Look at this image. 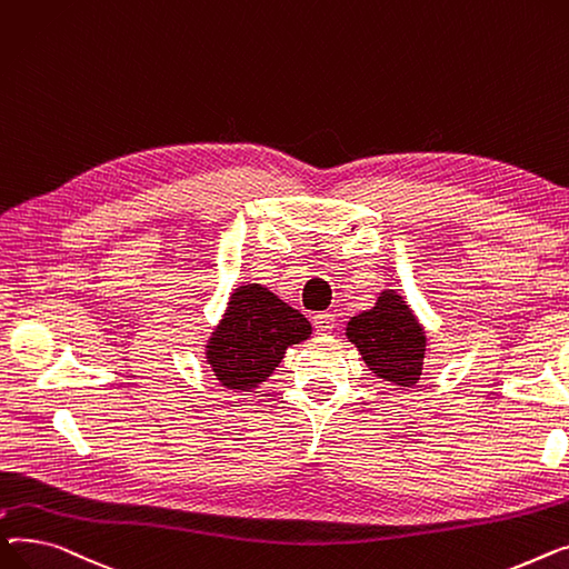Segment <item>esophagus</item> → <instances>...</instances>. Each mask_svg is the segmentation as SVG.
Segmentation results:
<instances>
[{
	"label": "esophagus",
	"mask_w": 569,
	"mask_h": 569,
	"mask_svg": "<svg viewBox=\"0 0 569 569\" xmlns=\"http://www.w3.org/2000/svg\"><path fill=\"white\" fill-rule=\"evenodd\" d=\"M312 323H315L317 332H330L332 328H336V317H332L330 312H319L312 317Z\"/></svg>",
	"instance_id": "34e87169"
}]
</instances>
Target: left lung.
<instances>
[{"instance_id": "1", "label": "left lung", "mask_w": 569, "mask_h": 569, "mask_svg": "<svg viewBox=\"0 0 569 569\" xmlns=\"http://www.w3.org/2000/svg\"><path fill=\"white\" fill-rule=\"evenodd\" d=\"M347 338L379 379L402 388L418 383L427 338L402 296L383 291L372 310L349 321Z\"/></svg>"}]
</instances>
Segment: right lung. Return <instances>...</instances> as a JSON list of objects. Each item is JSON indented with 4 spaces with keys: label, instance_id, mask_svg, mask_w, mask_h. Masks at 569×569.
Wrapping results in <instances>:
<instances>
[{
    "label": "right lung",
    "instance_id": "add662e5",
    "mask_svg": "<svg viewBox=\"0 0 569 569\" xmlns=\"http://www.w3.org/2000/svg\"><path fill=\"white\" fill-rule=\"evenodd\" d=\"M310 332V321L276 293L261 284H243L231 293L213 330L207 362L224 388L250 392L273 375L284 351L308 340Z\"/></svg>",
    "mask_w": 569,
    "mask_h": 569
}]
</instances>
